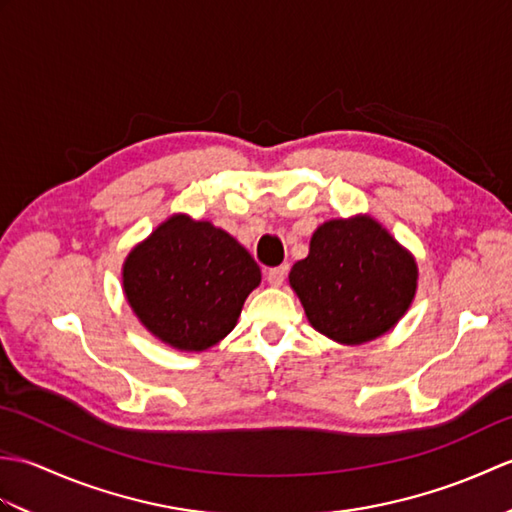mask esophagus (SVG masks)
Here are the masks:
<instances>
[{
    "label": "esophagus",
    "instance_id": "esophagus-1",
    "mask_svg": "<svg viewBox=\"0 0 512 512\" xmlns=\"http://www.w3.org/2000/svg\"><path fill=\"white\" fill-rule=\"evenodd\" d=\"M286 275H288V268H286V266H277V268H270V270H268L266 279H268L270 286L279 288V286L286 281Z\"/></svg>",
    "mask_w": 512,
    "mask_h": 512
}]
</instances>
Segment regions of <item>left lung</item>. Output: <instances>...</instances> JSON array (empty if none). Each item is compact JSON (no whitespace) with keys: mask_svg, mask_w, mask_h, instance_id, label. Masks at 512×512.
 Instances as JSON below:
<instances>
[{"mask_svg":"<svg viewBox=\"0 0 512 512\" xmlns=\"http://www.w3.org/2000/svg\"><path fill=\"white\" fill-rule=\"evenodd\" d=\"M288 279L314 330L361 345L389 332L409 310L418 266L374 217L356 215L321 224Z\"/></svg>","mask_w":512,"mask_h":512,"instance_id":"obj_1","label":"left lung"}]
</instances>
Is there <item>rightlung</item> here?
<instances>
[{
	"mask_svg": "<svg viewBox=\"0 0 512 512\" xmlns=\"http://www.w3.org/2000/svg\"><path fill=\"white\" fill-rule=\"evenodd\" d=\"M262 281L248 250L211 222L171 215L123 264V290L145 328L176 350L202 352L235 328Z\"/></svg>",
	"mask_w": 512,
	"mask_h": 512,
	"instance_id": "1",
	"label": "right lung"
}]
</instances>
